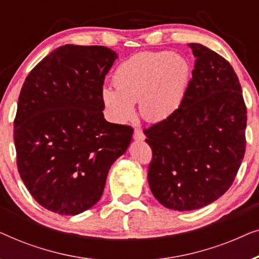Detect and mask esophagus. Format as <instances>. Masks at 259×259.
Wrapping results in <instances>:
<instances>
[{
    "mask_svg": "<svg viewBox=\"0 0 259 259\" xmlns=\"http://www.w3.org/2000/svg\"><path fill=\"white\" fill-rule=\"evenodd\" d=\"M133 138H134V140L141 141V140L145 139V136L139 128H136V130H134V133H133Z\"/></svg>",
    "mask_w": 259,
    "mask_h": 259,
    "instance_id": "esophagus-1",
    "label": "esophagus"
}]
</instances>
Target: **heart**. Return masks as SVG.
Wrapping results in <instances>:
<instances>
[{"mask_svg": "<svg viewBox=\"0 0 259 259\" xmlns=\"http://www.w3.org/2000/svg\"><path fill=\"white\" fill-rule=\"evenodd\" d=\"M191 75L190 62L171 51L138 53L118 66L113 75L115 88H102L101 100L115 122L132 119L137 101L146 121H162L178 111Z\"/></svg>", "mask_w": 259, "mask_h": 259, "instance_id": "b5f03b06", "label": "heart"}]
</instances>
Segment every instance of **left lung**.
Wrapping results in <instances>:
<instances>
[{
	"label": "left lung",
	"mask_w": 259,
	"mask_h": 259,
	"mask_svg": "<svg viewBox=\"0 0 259 259\" xmlns=\"http://www.w3.org/2000/svg\"><path fill=\"white\" fill-rule=\"evenodd\" d=\"M196 62L175 114L144 130L152 148L148 184L159 203L176 211L213 203L232 185L245 153L246 106L232 66L190 44Z\"/></svg>",
	"instance_id": "left-lung-1"
}]
</instances>
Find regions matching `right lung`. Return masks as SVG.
I'll list each match as a JSON object with an SVG mask.
<instances>
[{
	"instance_id": "right-lung-1",
	"label": "right lung",
	"mask_w": 259,
	"mask_h": 259,
	"mask_svg": "<svg viewBox=\"0 0 259 259\" xmlns=\"http://www.w3.org/2000/svg\"><path fill=\"white\" fill-rule=\"evenodd\" d=\"M118 54L65 45L31 69L21 90L14 141L21 179L41 206L75 215L98 203L133 128L106 121L101 91Z\"/></svg>"
}]
</instances>
